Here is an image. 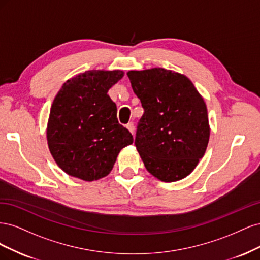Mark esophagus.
<instances>
[{
	"label": "esophagus",
	"mask_w": 260,
	"mask_h": 260,
	"mask_svg": "<svg viewBox=\"0 0 260 260\" xmlns=\"http://www.w3.org/2000/svg\"><path fill=\"white\" fill-rule=\"evenodd\" d=\"M127 129L132 133L133 136H135V124H133V122H129L127 124Z\"/></svg>",
	"instance_id": "1"
}]
</instances>
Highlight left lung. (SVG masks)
<instances>
[{"label":"left lung","mask_w":260,"mask_h":260,"mask_svg":"<svg viewBox=\"0 0 260 260\" xmlns=\"http://www.w3.org/2000/svg\"><path fill=\"white\" fill-rule=\"evenodd\" d=\"M127 75L144 108L135 144L145 168L164 182L185 178L209 141L205 102L187 77L172 70H131Z\"/></svg>","instance_id":"8db88e82"}]
</instances>
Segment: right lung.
Returning a JSON list of instances; mask_svg holds the SVG:
<instances>
[{
  "instance_id": "add662e5",
  "label": "right lung",
  "mask_w": 260,
  "mask_h": 260,
  "mask_svg": "<svg viewBox=\"0 0 260 260\" xmlns=\"http://www.w3.org/2000/svg\"><path fill=\"white\" fill-rule=\"evenodd\" d=\"M122 77L121 70H89L67 80L55 96L46 137L54 160L67 175L84 181L103 178L121 149L133 143L107 94Z\"/></svg>"
}]
</instances>
